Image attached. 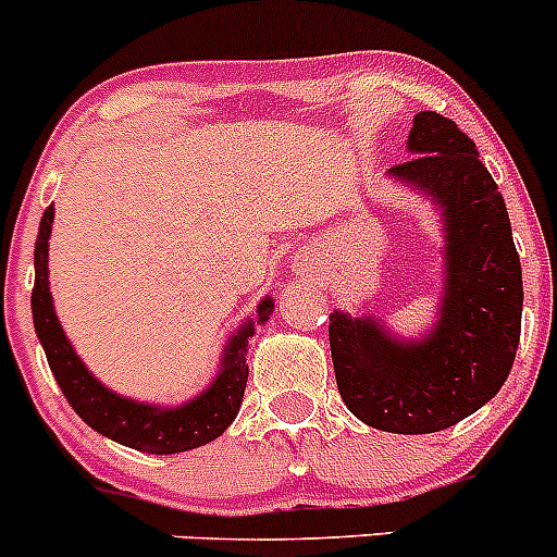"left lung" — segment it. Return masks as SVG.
<instances>
[{"mask_svg": "<svg viewBox=\"0 0 557 557\" xmlns=\"http://www.w3.org/2000/svg\"><path fill=\"white\" fill-rule=\"evenodd\" d=\"M393 184L431 200L443 227V290L429 335L401 337L376 313H330L337 389L355 418L389 434L456 425L497 396L517 357L522 267L511 220L478 148L454 121L418 112Z\"/></svg>", "mask_w": 557, "mask_h": 557, "instance_id": "obj_1", "label": "left lung"}]
</instances>
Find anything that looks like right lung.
<instances>
[{"mask_svg": "<svg viewBox=\"0 0 557 557\" xmlns=\"http://www.w3.org/2000/svg\"><path fill=\"white\" fill-rule=\"evenodd\" d=\"M51 222H54V206L46 208L38 242H35L33 321L51 373H54L67 404L92 431L126 445V448L143 450V454L170 456L214 443L216 436L225 434V429L242 409L249 373V337L255 335V326L267 324L269 315L274 313L272 296H263L255 308V319H244L242 326L227 337L214 379L197 396L181 404H170V407L121 396V393L109 389L82 362L57 319L54 299L49 290Z\"/></svg>", "mask_w": 557, "mask_h": 557, "instance_id": "right-lung-1", "label": "right lung"}]
</instances>
